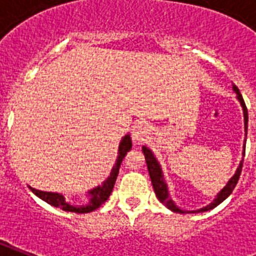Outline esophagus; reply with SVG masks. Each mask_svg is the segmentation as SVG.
Instances as JSON below:
<instances>
[{"mask_svg":"<svg viewBox=\"0 0 256 256\" xmlns=\"http://www.w3.org/2000/svg\"><path fill=\"white\" fill-rule=\"evenodd\" d=\"M150 134V128H148V124L144 120H138L132 126V140L140 144V142H144L146 138Z\"/></svg>","mask_w":256,"mask_h":256,"instance_id":"1","label":"esophagus"}]
</instances>
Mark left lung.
Masks as SVG:
<instances>
[{
	"label": "left lung",
	"instance_id": "obj_1",
	"mask_svg": "<svg viewBox=\"0 0 256 256\" xmlns=\"http://www.w3.org/2000/svg\"><path fill=\"white\" fill-rule=\"evenodd\" d=\"M232 90L236 94V100H239V104L242 106L243 110V118H244V134L247 136V122H248V114H247V108L246 104H244V100H243V96L239 92V88L236 86H232ZM246 144H243V156H244V152H246ZM142 152H144V160H146V164H148V174H150V179H152V188H154V192H156V198L160 199V203H164V206L170 208L171 211H174V212H179V214H192V212H204V211L212 210L214 207H216L218 204L224 200V199L228 196V195L232 192V190L236 186V183H238L239 175H240V171H242V164H243V160H240V164H239L238 168L235 171V174L232 175L230 178V180L226 183V186L223 187L222 190L219 191L216 196L214 198V200L210 203V204H207V206L202 207V208H199V210H183L180 207H178L175 204V202L171 199L170 194H168V183L164 180V171H162V168H160V162L156 160L152 152L148 146H142Z\"/></svg>",
	"mask_w": 256,
	"mask_h": 256
}]
</instances>
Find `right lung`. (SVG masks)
I'll list each match as a JSON object with an SVG mask.
<instances>
[{
  "label": "right lung",
  "mask_w": 256,
  "mask_h": 256,
  "mask_svg": "<svg viewBox=\"0 0 256 256\" xmlns=\"http://www.w3.org/2000/svg\"><path fill=\"white\" fill-rule=\"evenodd\" d=\"M132 144L130 136H124L122 138V140L120 142V148H118V156H116V164L112 166V172L108 175V178L104 179V183L100 184V186L94 187L92 190L88 191V202L81 203V204H73L70 203L69 200H66L65 195L60 194V192H49V191H41L37 190V188H33L32 186H29V188L32 190V192L37 195L38 198L42 199L44 202L49 203L52 206L58 207L64 211H69V212H77V214H86V212H92V211L96 210L98 207L102 206L108 198L112 194V188H114V184H116V176H118V172H120V164H122V160L124 158V156L128 154V152H130Z\"/></svg>",
  "instance_id": "right-lung-1"
}]
</instances>
